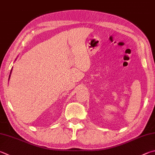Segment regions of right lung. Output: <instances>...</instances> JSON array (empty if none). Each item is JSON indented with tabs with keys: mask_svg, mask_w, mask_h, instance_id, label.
Wrapping results in <instances>:
<instances>
[{
	"mask_svg": "<svg viewBox=\"0 0 155 155\" xmlns=\"http://www.w3.org/2000/svg\"><path fill=\"white\" fill-rule=\"evenodd\" d=\"M11 72H12V69H11V72H10V74H9V78H10V77H11Z\"/></svg>",
	"mask_w": 155,
	"mask_h": 155,
	"instance_id": "obj_1",
	"label": "right lung"
}]
</instances>
